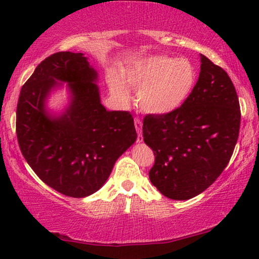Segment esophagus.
Segmentation results:
<instances>
[{
    "label": "esophagus",
    "mask_w": 259,
    "mask_h": 259,
    "mask_svg": "<svg viewBox=\"0 0 259 259\" xmlns=\"http://www.w3.org/2000/svg\"><path fill=\"white\" fill-rule=\"evenodd\" d=\"M134 126H136V130L138 132V138H137V141L138 143H141L143 141V123H141V120L139 118H136L134 119Z\"/></svg>",
    "instance_id": "esophagus-1"
}]
</instances>
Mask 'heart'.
<instances>
[{
	"instance_id": "heart-1",
	"label": "heart",
	"mask_w": 259,
	"mask_h": 259,
	"mask_svg": "<svg viewBox=\"0 0 259 259\" xmlns=\"http://www.w3.org/2000/svg\"><path fill=\"white\" fill-rule=\"evenodd\" d=\"M122 79L112 77L111 90L128 99L127 83L138 93V102L150 114H168L182 106L196 83V69L190 60L157 55L132 63L122 70Z\"/></svg>"
}]
</instances>
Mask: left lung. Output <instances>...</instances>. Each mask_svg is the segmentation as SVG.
Returning <instances> with one entry per match:
<instances>
[{"instance_id": "1", "label": "left lung", "mask_w": 259, "mask_h": 259, "mask_svg": "<svg viewBox=\"0 0 259 259\" xmlns=\"http://www.w3.org/2000/svg\"><path fill=\"white\" fill-rule=\"evenodd\" d=\"M200 62L197 83L178 109L144 118V141L155 157L150 180L169 199H190L212 185L238 139L236 88L222 67L203 54Z\"/></svg>"}]
</instances>
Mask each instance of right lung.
<instances>
[{
	"label": "right lung",
	"instance_id": "right-lung-1",
	"mask_svg": "<svg viewBox=\"0 0 259 259\" xmlns=\"http://www.w3.org/2000/svg\"><path fill=\"white\" fill-rule=\"evenodd\" d=\"M97 77L82 53H55L38 63L17 101L16 136L24 159L42 182L68 197L97 192L137 139L130 112L101 105ZM55 79L68 82L72 92L70 107L58 118L44 109Z\"/></svg>",
	"mask_w": 259,
	"mask_h": 259
}]
</instances>
